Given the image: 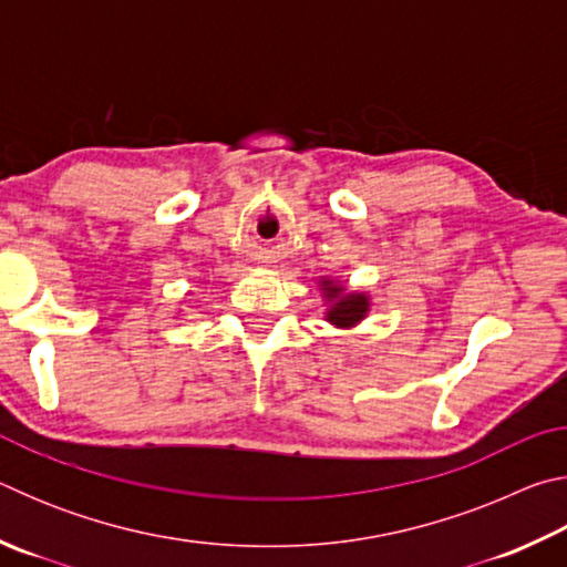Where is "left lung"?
Returning a JSON list of instances; mask_svg holds the SVG:
<instances>
[{
	"instance_id": "1",
	"label": "left lung",
	"mask_w": 567,
	"mask_h": 567,
	"mask_svg": "<svg viewBox=\"0 0 567 567\" xmlns=\"http://www.w3.org/2000/svg\"><path fill=\"white\" fill-rule=\"evenodd\" d=\"M320 290L324 300L330 302L324 318L342 330L354 328V324L362 322L364 315L370 312V297L364 292H348L340 282L328 280V277L320 280Z\"/></svg>"
}]
</instances>
